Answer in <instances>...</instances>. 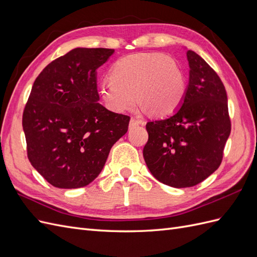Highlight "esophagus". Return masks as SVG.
<instances>
[{
  "instance_id": "esophagus-1",
  "label": "esophagus",
  "mask_w": 257,
  "mask_h": 257,
  "mask_svg": "<svg viewBox=\"0 0 257 257\" xmlns=\"http://www.w3.org/2000/svg\"><path fill=\"white\" fill-rule=\"evenodd\" d=\"M137 125H145V121L136 119V118H134V116H132L131 121H130V128H133Z\"/></svg>"
}]
</instances>
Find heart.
I'll use <instances>...</instances> for the list:
<instances>
[{
    "label": "heart",
    "mask_w": 257,
    "mask_h": 257,
    "mask_svg": "<svg viewBox=\"0 0 257 257\" xmlns=\"http://www.w3.org/2000/svg\"><path fill=\"white\" fill-rule=\"evenodd\" d=\"M99 93L112 111L128 110L138 99L144 109L167 115L181 105L185 81L180 66L173 58L159 52L137 53L115 62L110 78L100 83Z\"/></svg>",
    "instance_id": "b5f03b06"
}]
</instances>
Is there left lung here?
<instances>
[{"instance_id":"left-lung-1","label":"left lung","mask_w":257,"mask_h":257,"mask_svg":"<svg viewBox=\"0 0 257 257\" xmlns=\"http://www.w3.org/2000/svg\"><path fill=\"white\" fill-rule=\"evenodd\" d=\"M186 57L190 78L181 107L146 125V164L173 188H190L213 174L230 134L227 94L219 75L196 52L188 50Z\"/></svg>"}]
</instances>
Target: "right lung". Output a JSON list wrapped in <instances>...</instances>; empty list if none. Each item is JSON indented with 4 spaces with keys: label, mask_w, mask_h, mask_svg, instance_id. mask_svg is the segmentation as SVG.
<instances>
[{
    "label": "right lung",
    "mask_w": 257,
    "mask_h": 257,
    "mask_svg": "<svg viewBox=\"0 0 257 257\" xmlns=\"http://www.w3.org/2000/svg\"><path fill=\"white\" fill-rule=\"evenodd\" d=\"M113 52L75 48L49 63L33 83L22 115L28 158L56 188L91 183L127 132L128 115L97 103L96 69Z\"/></svg>",
    "instance_id": "1"
}]
</instances>
